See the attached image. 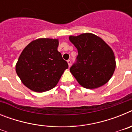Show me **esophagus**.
<instances>
[{
    "mask_svg": "<svg viewBox=\"0 0 132 132\" xmlns=\"http://www.w3.org/2000/svg\"><path fill=\"white\" fill-rule=\"evenodd\" d=\"M67 63H68L69 65V67H71V60H67Z\"/></svg>",
    "mask_w": 132,
    "mask_h": 132,
    "instance_id": "obj_1",
    "label": "esophagus"
}]
</instances>
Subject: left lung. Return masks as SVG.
Wrapping results in <instances>:
<instances>
[{
  "label": "left lung",
  "mask_w": 132,
  "mask_h": 132,
  "mask_svg": "<svg viewBox=\"0 0 132 132\" xmlns=\"http://www.w3.org/2000/svg\"><path fill=\"white\" fill-rule=\"evenodd\" d=\"M69 39L78 51L77 63L70 68V72L79 85L94 89L108 82L116 69L111 47L102 38L91 33L70 36Z\"/></svg>",
  "instance_id": "obj_1"
}]
</instances>
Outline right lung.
<instances>
[{
  "label": "right lung",
  "mask_w": 132,
  "mask_h": 132,
  "mask_svg": "<svg viewBox=\"0 0 132 132\" xmlns=\"http://www.w3.org/2000/svg\"><path fill=\"white\" fill-rule=\"evenodd\" d=\"M58 39L39 38L23 50L16 64V71L27 88L43 93L57 85L69 67L58 52Z\"/></svg>",
  "instance_id": "obj_1"
}]
</instances>
